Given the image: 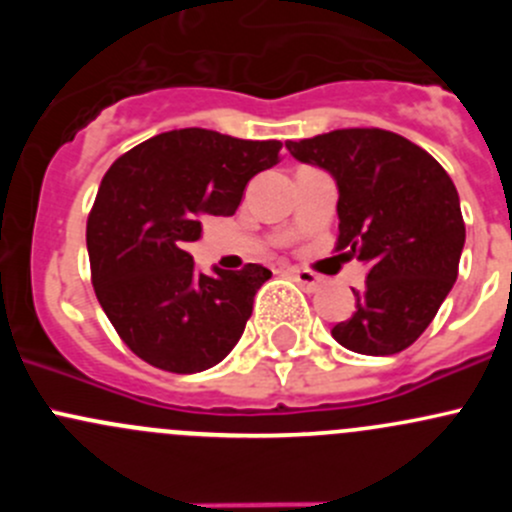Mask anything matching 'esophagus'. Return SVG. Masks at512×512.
Listing matches in <instances>:
<instances>
[{
    "label": "esophagus",
    "instance_id": "34e87169",
    "mask_svg": "<svg viewBox=\"0 0 512 512\" xmlns=\"http://www.w3.org/2000/svg\"><path fill=\"white\" fill-rule=\"evenodd\" d=\"M289 277H292L294 282H299L307 292H317L319 287H322V277L314 275V272L309 270H302V267H289Z\"/></svg>",
    "mask_w": 512,
    "mask_h": 512
}]
</instances>
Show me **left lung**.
<instances>
[{"mask_svg":"<svg viewBox=\"0 0 512 512\" xmlns=\"http://www.w3.org/2000/svg\"><path fill=\"white\" fill-rule=\"evenodd\" d=\"M287 151L337 180V250L369 267L356 312L332 337L356 354L404 352L458 277L466 225L456 185L423 148L381 128H342Z\"/></svg>","mask_w":512,"mask_h":512,"instance_id":"obj_1","label":"left lung"}]
</instances>
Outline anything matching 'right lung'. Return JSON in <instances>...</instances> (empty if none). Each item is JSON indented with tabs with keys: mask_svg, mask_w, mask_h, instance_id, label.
Wrapping results in <instances>:
<instances>
[{
	"mask_svg": "<svg viewBox=\"0 0 512 512\" xmlns=\"http://www.w3.org/2000/svg\"><path fill=\"white\" fill-rule=\"evenodd\" d=\"M280 141L180 128L123 153L103 175L86 223L98 304L133 354L173 374L223 361L272 272L195 270L188 242L208 215H232L245 185L280 163Z\"/></svg>",
	"mask_w": 512,
	"mask_h": 512,
	"instance_id": "1",
	"label": "right lung"
}]
</instances>
